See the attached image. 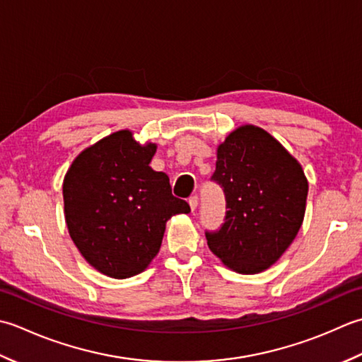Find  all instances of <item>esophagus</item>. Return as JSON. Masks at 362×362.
I'll return each mask as SVG.
<instances>
[{"label": "esophagus", "mask_w": 362, "mask_h": 362, "mask_svg": "<svg viewBox=\"0 0 362 362\" xmlns=\"http://www.w3.org/2000/svg\"><path fill=\"white\" fill-rule=\"evenodd\" d=\"M189 204H190V209L195 211L197 206H198V195H192L189 198Z\"/></svg>", "instance_id": "1"}]
</instances>
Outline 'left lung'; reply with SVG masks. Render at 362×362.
Segmentation results:
<instances>
[{
    "mask_svg": "<svg viewBox=\"0 0 362 362\" xmlns=\"http://www.w3.org/2000/svg\"><path fill=\"white\" fill-rule=\"evenodd\" d=\"M211 181L226 202L223 223L204 233L211 252L239 274L275 264L303 223L308 181L301 165L269 132L245 124L218 146Z\"/></svg>",
    "mask_w": 362,
    "mask_h": 362,
    "instance_id": "1",
    "label": "left lung"
}]
</instances>
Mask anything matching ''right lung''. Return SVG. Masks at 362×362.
I'll use <instances>...</instances> for the list:
<instances>
[{
	"label": "right lung",
	"instance_id": "add662e5",
	"mask_svg": "<svg viewBox=\"0 0 362 362\" xmlns=\"http://www.w3.org/2000/svg\"><path fill=\"white\" fill-rule=\"evenodd\" d=\"M156 145L117 131L88 146L64 178L65 222L86 261L117 279L134 276L158 255L165 223L187 214L164 172L150 167Z\"/></svg>",
	"mask_w": 362,
	"mask_h": 362
}]
</instances>
